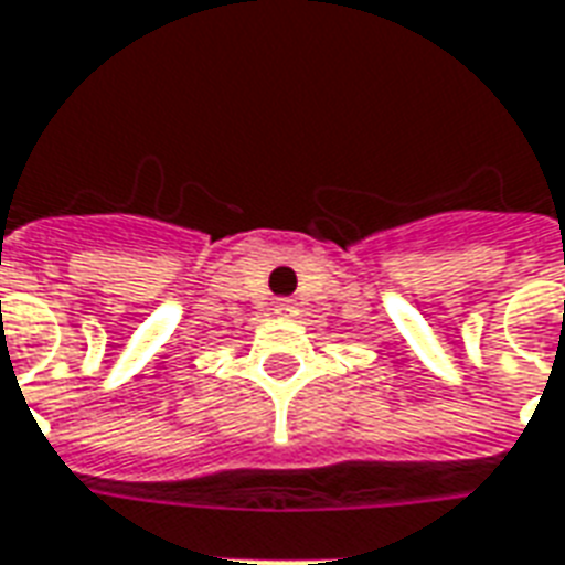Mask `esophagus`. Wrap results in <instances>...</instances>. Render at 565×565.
Wrapping results in <instances>:
<instances>
[{
    "instance_id": "esophagus-1",
    "label": "esophagus",
    "mask_w": 565,
    "mask_h": 565,
    "mask_svg": "<svg viewBox=\"0 0 565 565\" xmlns=\"http://www.w3.org/2000/svg\"><path fill=\"white\" fill-rule=\"evenodd\" d=\"M274 312H277L279 318H295V316H298V303H295V300H288V298H279L277 303H274Z\"/></svg>"
}]
</instances>
